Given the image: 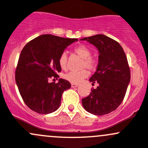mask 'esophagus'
Returning <instances> with one entry per match:
<instances>
[{
    "instance_id": "34e87169",
    "label": "esophagus",
    "mask_w": 148,
    "mask_h": 148,
    "mask_svg": "<svg viewBox=\"0 0 148 148\" xmlns=\"http://www.w3.org/2000/svg\"><path fill=\"white\" fill-rule=\"evenodd\" d=\"M77 86H78V84H75V83H72V84H71V87H72V88H76V87Z\"/></svg>"
}]
</instances>
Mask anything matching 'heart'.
I'll return each instance as SVG.
<instances>
[{
    "instance_id": "heart-1",
    "label": "heart",
    "mask_w": 148,
    "mask_h": 148,
    "mask_svg": "<svg viewBox=\"0 0 148 148\" xmlns=\"http://www.w3.org/2000/svg\"><path fill=\"white\" fill-rule=\"evenodd\" d=\"M74 53L83 59L81 63V68H88L90 71H93L97 67V61L91 58V51L85 45H78L73 50ZM59 64L61 68L65 69L67 68L68 56L66 52H63L59 57ZM88 71L87 70H82L80 71H71L65 75V78L72 83H80L88 76Z\"/></svg>"
}]
</instances>
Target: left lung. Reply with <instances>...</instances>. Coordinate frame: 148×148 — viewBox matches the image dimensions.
Returning <instances> with one entry per match:
<instances>
[{
  "mask_svg": "<svg viewBox=\"0 0 148 148\" xmlns=\"http://www.w3.org/2000/svg\"><path fill=\"white\" fill-rule=\"evenodd\" d=\"M98 51V64L95 73L90 78L92 85L88 97L82 99L86 111L95 115H103L117 109L125 95L130 81V71L125 53L117 41L105 36L95 35L84 38Z\"/></svg>",
  "mask_w": 148,
  "mask_h": 148,
  "instance_id": "obj_1",
  "label": "left lung"
}]
</instances>
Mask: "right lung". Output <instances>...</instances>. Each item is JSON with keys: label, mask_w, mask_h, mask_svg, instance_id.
Listing matches in <instances>:
<instances>
[{"label": "right lung", "mask_w": 148, "mask_h": 148, "mask_svg": "<svg viewBox=\"0 0 148 148\" xmlns=\"http://www.w3.org/2000/svg\"><path fill=\"white\" fill-rule=\"evenodd\" d=\"M77 39L42 35L23 48L16 70V82L24 103L32 110L49 114L60 107L62 95L71 88V83L62 78L57 83L48 80L59 77V57Z\"/></svg>", "instance_id": "add662e5"}]
</instances>
